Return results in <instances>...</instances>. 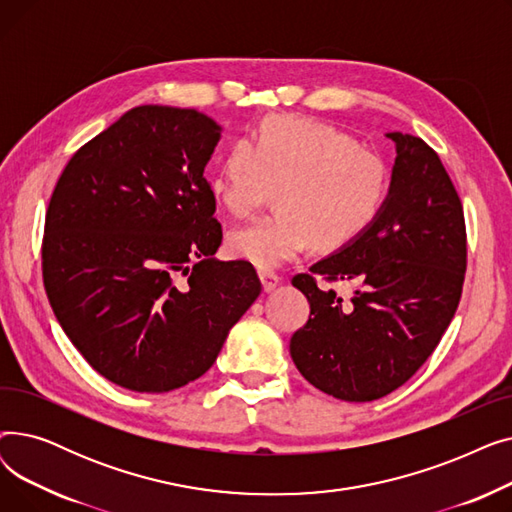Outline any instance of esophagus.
Returning <instances> with one entry per match:
<instances>
[{
	"mask_svg": "<svg viewBox=\"0 0 512 512\" xmlns=\"http://www.w3.org/2000/svg\"><path fill=\"white\" fill-rule=\"evenodd\" d=\"M259 280H261V286H263V290L265 292H270V290H274L278 284H280V276L278 274H274V272H265V270H261L259 272Z\"/></svg>",
	"mask_w": 512,
	"mask_h": 512,
	"instance_id": "34e87169",
	"label": "esophagus"
}]
</instances>
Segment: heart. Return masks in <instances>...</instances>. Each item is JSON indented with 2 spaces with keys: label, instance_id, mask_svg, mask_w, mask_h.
Masks as SVG:
<instances>
[{
  "label": "heart",
  "instance_id": "b5f03b06",
  "mask_svg": "<svg viewBox=\"0 0 512 512\" xmlns=\"http://www.w3.org/2000/svg\"><path fill=\"white\" fill-rule=\"evenodd\" d=\"M207 186L213 201L238 220L278 191V213L232 230L226 240L232 257L274 270L311 242L336 251L357 240L378 220L390 170L378 151L357 145L344 130L282 114L236 141Z\"/></svg>",
  "mask_w": 512,
  "mask_h": 512
}]
</instances>
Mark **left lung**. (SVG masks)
Masks as SVG:
<instances>
[{"instance_id": "left-lung-1", "label": "left lung", "mask_w": 512, "mask_h": 512, "mask_svg": "<svg viewBox=\"0 0 512 512\" xmlns=\"http://www.w3.org/2000/svg\"><path fill=\"white\" fill-rule=\"evenodd\" d=\"M388 139L396 161L378 220L292 278L311 305L290 338L292 361L309 384L348 402L378 400L413 378L450 326L467 270L463 203L438 153L413 134ZM315 275L358 290L344 304Z\"/></svg>"}]
</instances>
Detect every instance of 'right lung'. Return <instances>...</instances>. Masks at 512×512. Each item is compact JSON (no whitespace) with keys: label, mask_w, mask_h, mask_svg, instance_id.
Here are the masks:
<instances>
[{"label":"right lung","mask_w":512,"mask_h":512,"mask_svg":"<svg viewBox=\"0 0 512 512\" xmlns=\"http://www.w3.org/2000/svg\"><path fill=\"white\" fill-rule=\"evenodd\" d=\"M220 126L197 110L132 107L80 147L45 213L43 284L87 363L132 392H170L218 359L259 297L249 261H218L203 174Z\"/></svg>","instance_id":"obj_1"}]
</instances>
